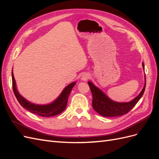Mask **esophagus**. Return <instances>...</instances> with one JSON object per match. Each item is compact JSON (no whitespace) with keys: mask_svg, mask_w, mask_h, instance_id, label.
<instances>
[{"mask_svg":"<svg viewBox=\"0 0 159 159\" xmlns=\"http://www.w3.org/2000/svg\"><path fill=\"white\" fill-rule=\"evenodd\" d=\"M89 78H90V75L88 73H85L82 75V77H81V80H82V81H87Z\"/></svg>","mask_w":159,"mask_h":159,"instance_id":"obj_1","label":"esophagus"}]
</instances>
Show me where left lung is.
I'll return each instance as SVG.
<instances>
[{"label":"left lung","mask_w":159,"mask_h":159,"mask_svg":"<svg viewBox=\"0 0 159 159\" xmlns=\"http://www.w3.org/2000/svg\"><path fill=\"white\" fill-rule=\"evenodd\" d=\"M143 69L145 66L143 63ZM145 84L143 89L138 96L129 102L118 103L113 102L109 99L103 91L95 86L91 81H88V85L90 88L93 96L92 106L96 112H98L103 117H117L121 116L127 113L132 109L137 102L141 98L146 87V76L145 75Z\"/></svg>","instance_id":"8db88e82"}]
</instances>
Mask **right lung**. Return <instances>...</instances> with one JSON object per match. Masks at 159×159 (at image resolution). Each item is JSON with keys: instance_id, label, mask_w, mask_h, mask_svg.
I'll return each mask as SVG.
<instances>
[{"instance_id": "1", "label": "right lung", "mask_w": 159, "mask_h": 159, "mask_svg": "<svg viewBox=\"0 0 159 159\" xmlns=\"http://www.w3.org/2000/svg\"><path fill=\"white\" fill-rule=\"evenodd\" d=\"M12 89L14 93L16 98L22 106L29 111L30 112L40 115L42 117H51L54 115H58L64 111L68 103V99L71 93V91L74 86L76 84L75 82H73L69 84L62 91L60 96L54 102L48 105H36L28 102L20 95L17 91L16 87V81L14 80L13 72L12 70Z\"/></svg>"}]
</instances>
